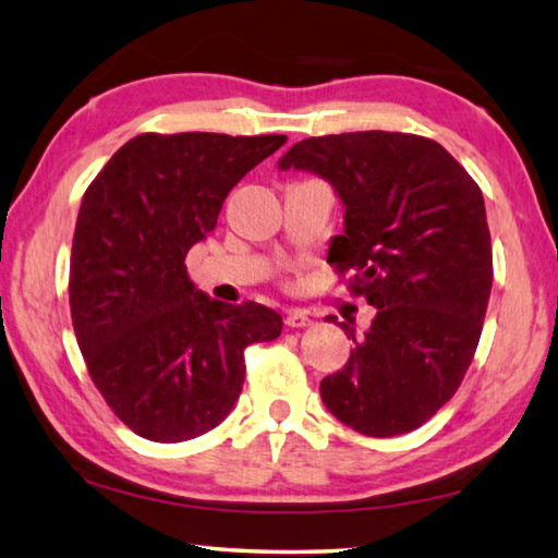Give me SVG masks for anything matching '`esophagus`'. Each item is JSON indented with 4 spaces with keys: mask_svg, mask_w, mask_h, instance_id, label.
<instances>
[{
    "mask_svg": "<svg viewBox=\"0 0 558 558\" xmlns=\"http://www.w3.org/2000/svg\"><path fill=\"white\" fill-rule=\"evenodd\" d=\"M286 325L290 329H302V327L313 325V319H310L307 313H302V310H290V313L286 315Z\"/></svg>",
    "mask_w": 558,
    "mask_h": 558,
    "instance_id": "obj_1",
    "label": "esophagus"
}]
</instances>
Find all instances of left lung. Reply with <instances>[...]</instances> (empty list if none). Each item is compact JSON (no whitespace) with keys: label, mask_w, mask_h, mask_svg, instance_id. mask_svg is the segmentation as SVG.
I'll list each match as a JSON object with an SVG mask.
<instances>
[{"label":"left lung","mask_w":558,"mask_h":558,"mask_svg":"<svg viewBox=\"0 0 558 558\" xmlns=\"http://www.w3.org/2000/svg\"><path fill=\"white\" fill-rule=\"evenodd\" d=\"M278 169L332 184L344 231L327 263L376 307L362 339L342 323L356 347L319 384L327 411L374 438L423 426L458 391L483 332L493 290L483 192L446 147L405 132L307 137Z\"/></svg>","instance_id":"left-lung-1"}]
</instances>
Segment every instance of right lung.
Returning <instances> with one entry per match:
<instances>
[{"mask_svg":"<svg viewBox=\"0 0 558 558\" xmlns=\"http://www.w3.org/2000/svg\"><path fill=\"white\" fill-rule=\"evenodd\" d=\"M286 135L132 137L81 202L71 317L93 384L137 436L179 442L211 430L243 389V352L282 329L258 302L211 300L186 253L216 229L231 189Z\"/></svg>","mask_w":558,"mask_h":558,"instance_id":"add662e5","label":"right lung"}]
</instances>
